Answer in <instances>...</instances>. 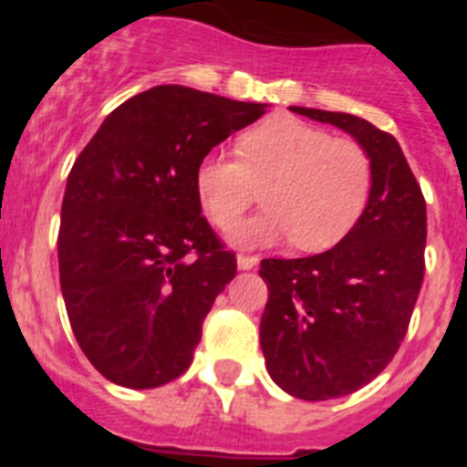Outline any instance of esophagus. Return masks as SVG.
Returning <instances> with one entry per match:
<instances>
[{"label":"esophagus","mask_w":467,"mask_h":467,"mask_svg":"<svg viewBox=\"0 0 467 467\" xmlns=\"http://www.w3.org/2000/svg\"><path fill=\"white\" fill-rule=\"evenodd\" d=\"M257 262H259V259L254 257V254H238V257H236V264H238V269H241V271L254 269V266H257Z\"/></svg>","instance_id":"1"}]
</instances>
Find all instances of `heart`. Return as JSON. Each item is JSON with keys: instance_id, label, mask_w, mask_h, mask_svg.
Here are the masks:
<instances>
[{"instance_id": "b5f03b06", "label": "heart", "mask_w": 467, "mask_h": 467, "mask_svg": "<svg viewBox=\"0 0 467 467\" xmlns=\"http://www.w3.org/2000/svg\"><path fill=\"white\" fill-rule=\"evenodd\" d=\"M238 156L214 151L196 168V196L220 229L235 224L265 187L267 208L226 234L238 247L295 238L299 250H327L356 226L372 189V161L360 142L295 117L247 130Z\"/></svg>"}]
</instances>
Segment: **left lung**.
<instances>
[{"mask_svg": "<svg viewBox=\"0 0 467 467\" xmlns=\"http://www.w3.org/2000/svg\"><path fill=\"white\" fill-rule=\"evenodd\" d=\"M290 109L346 130L372 161L365 210L332 250L259 269L266 369L285 393L317 402L356 393L398 353L426 271V201L393 135L344 111Z\"/></svg>", "mask_w": 467, "mask_h": 467, "instance_id": "left-lung-1", "label": "left lung"}]
</instances>
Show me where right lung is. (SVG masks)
Masks as SVG:
<instances>
[{"label":"right lung","mask_w":467,"mask_h":467,"mask_svg":"<svg viewBox=\"0 0 467 467\" xmlns=\"http://www.w3.org/2000/svg\"><path fill=\"white\" fill-rule=\"evenodd\" d=\"M262 102L154 86L102 121L65 187L57 264L69 325L111 383L156 388L187 372L205 316L236 275L201 217L196 168L257 121Z\"/></svg>","instance_id":"right-lung-1"}]
</instances>
